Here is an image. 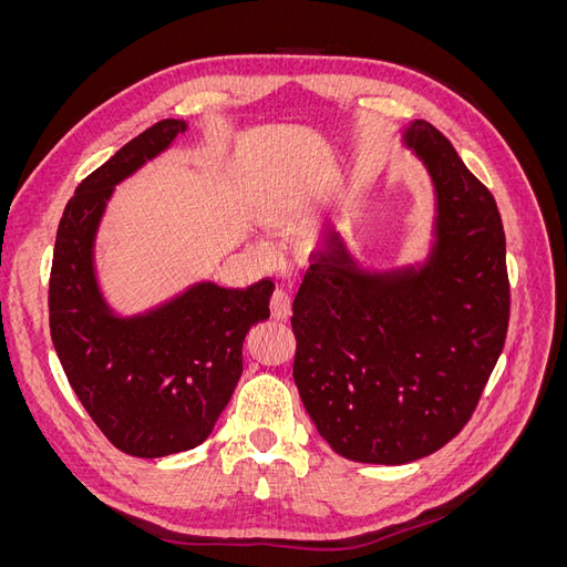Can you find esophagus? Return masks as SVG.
Returning <instances> with one entry per match:
<instances>
[{"instance_id":"obj_1","label":"esophagus","mask_w":567,"mask_h":567,"mask_svg":"<svg viewBox=\"0 0 567 567\" xmlns=\"http://www.w3.org/2000/svg\"><path fill=\"white\" fill-rule=\"evenodd\" d=\"M269 307H271V315L277 319H288L290 317V293H288V290H284V288L274 290Z\"/></svg>"}]
</instances>
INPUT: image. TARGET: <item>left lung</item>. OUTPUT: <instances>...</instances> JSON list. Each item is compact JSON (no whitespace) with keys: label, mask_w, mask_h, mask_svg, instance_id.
<instances>
[{"label":"left lung","mask_w":567,"mask_h":567,"mask_svg":"<svg viewBox=\"0 0 567 567\" xmlns=\"http://www.w3.org/2000/svg\"><path fill=\"white\" fill-rule=\"evenodd\" d=\"M435 188L421 265L362 269L340 234L293 300V379L340 456L400 466L444 447L477 406L504 350L508 274L502 215L444 134L402 132Z\"/></svg>","instance_id":"left-lung-1"}]
</instances>
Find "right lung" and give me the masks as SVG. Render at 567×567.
<instances>
[{"mask_svg": "<svg viewBox=\"0 0 567 567\" xmlns=\"http://www.w3.org/2000/svg\"><path fill=\"white\" fill-rule=\"evenodd\" d=\"M184 120H161L82 179L59 221L49 331L65 379L120 452L158 458L198 447L244 373L250 326L269 319V279L198 281L142 315H115L99 288L94 244L115 184L153 161Z\"/></svg>", "mask_w": 567, "mask_h": 567, "instance_id": "obj_1", "label": "right lung"}]
</instances>
